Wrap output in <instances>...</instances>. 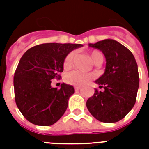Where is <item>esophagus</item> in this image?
<instances>
[{
    "label": "esophagus",
    "instance_id": "34e87169",
    "mask_svg": "<svg viewBox=\"0 0 149 149\" xmlns=\"http://www.w3.org/2000/svg\"><path fill=\"white\" fill-rule=\"evenodd\" d=\"M74 89H75V91H79V90H80V86H75Z\"/></svg>",
    "mask_w": 149,
    "mask_h": 149
}]
</instances>
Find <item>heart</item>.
Here are the masks:
<instances>
[{"instance_id":"obj_1","label":"heart","mask_w":149,"mask_h":149,"mask_svg":"<svg viewBox=\"0 0 149 149\" xmlns=\"http://www.w3.org/2000/svg\"><path fill=\"white\" fill-rule=\"evenodd\" d=\"M75 53L73 52H71L65 56L63 61V68L65 70H68L72 67L74 61ZM90 57L92 59L93 63H95L100 57H103L99 51L93 50L90 52ZM94 78V76L91 73H83L79 71H71L68 72L65 76L64 80L66 84L72 85L75 86H81L86 84L89 81H91Z\"/></svg>"}]
</instances>
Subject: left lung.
Here are the masks:
<instances>
[{"mask_svg":"<svg viewBox=\"0 0 149 149\" xmlns=\"http://www.w3.org/2000/svg\"><path fill=\"white\" fill-rule=\"evenodd\" d=\"M104 53L105 72L95 81L100 88L86 101L90 113L104 123L119 121L127 115L136 101L139 86L138 65L128 49L113 39L89 44Z\"/></svg>","mask_w":149,"mask_h":149,"instance_id":"1","label":"left lung"}]
</instances>
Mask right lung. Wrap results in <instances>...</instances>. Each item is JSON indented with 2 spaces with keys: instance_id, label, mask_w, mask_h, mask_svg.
Returning <instances> with one entry per match:
<instances>
[{
  "instance_id": "obj_1",
  "label": "right lung",
  "mask_w": 149,
  "mask_h": 149,
  "mask_svg": "<svg viewBox=\"0 0 149 149\" xmlns=\"http://www.w3.org/2000/svg\"><path fill=\"white\" fill-rule=\"evenodd\" d=\"M81 44L45 43L27 50L14 76L15 98L17 107L34 125L49 126L58 121L74 93L73 86L61 84L52 87V79H60L63 61L70 52Z\"/></svg>"
}]
</instances>
